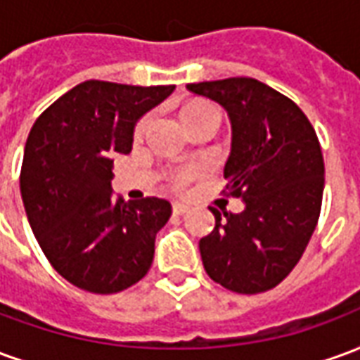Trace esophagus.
I'll return each mask as SVG.
<instances>
[{
  "instance_id": "1",
  "label": "esophagus",
  "mask_w": 360,
  "mask_h": 360,
  "mask_svg": "<svg viewBox=\"0 0 360 360\" xmlns=\"http://www.w3.org/2000/svg\"><path fill=\"white\" fill-rule=\"evenodd\" d=\"M188 212V206L183 202H175L173 204V214L175 216H183V214H187Z\"/></svg>"
}]
</instances>
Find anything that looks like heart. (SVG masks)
<instances>
[{
  "label": "heart",
  "instance_id": "obj_1",
  "mask_svg": "<svg viewBox=\"0 0 360 360\" xmlns=\"http://www.w3.org/2000/svg\"><path fill=\"white\" fill-rule=\"evenodd\" d=\"M212 115H219V111L210 105V103H204V102H195V103H188L183 108L181 111V117L185 121V125H191V123H196V121H200V119L212 117ZM150 125V117H142L136 125H134V139H142L144 133H146V129ZM196 175H198V169L196 167H181V169H175V172L169 175V183H172L173 188H185L188 185V181L195 179Z\"/></svg>",
  "mask_w": 360,
  "mask_h": 360
}]
</instances>
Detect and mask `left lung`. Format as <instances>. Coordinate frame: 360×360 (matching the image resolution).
Listing matches in <instances>:
<instances>
[{"label":"left lung","instance_id":"left-lung-1","mask_svg":"<svg viewBox=\"0 0 360 360\" xmlns=\"http://www.w3.org/2000/svg\"><path fill=\"white\" fill-rule=\"evenodd\" d=\"M187 89L218 102L231 119L224 195L247 204L224 218L210 208L216 227L198 243L204 270L229 291L264 293L291 274L320 218L324 158L314 127L293 100L257 79Z\"/></svg>","mask_w":360,"mask_h":360}]
</instances>
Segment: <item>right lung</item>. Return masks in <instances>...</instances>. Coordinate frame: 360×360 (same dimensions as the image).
<instances>
[{
  "instance_id": "add662e5",
  "label": "right lung",
  "mask_w": 360,
  "mask_h": 360,
  "mask_svg": "<svg viewBox=\"0 0 360 360\" xmlns=\"http://www.w3.org/2000/svg\"><path fill=\"white\" fill-rule=\"evenodd\" d=\"M173 90L81 82L30 129L19 179L28 224L53 270L79 289L119 293L148 274L172 204L113 198L111 158L131 152L134 123Z\"/></svg>"
}]
</instances>
